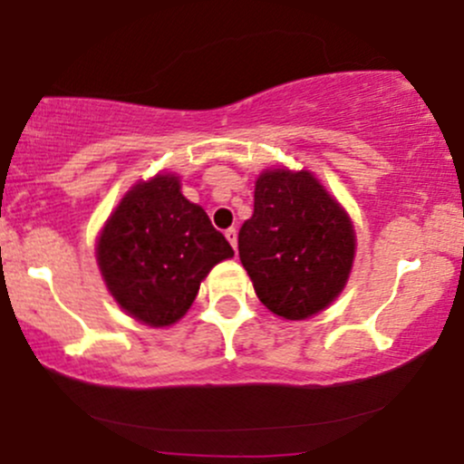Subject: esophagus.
Returning <instances> with one entry per match:
<instances>
[{"label":"esophagus","mask_w":464,"mask_h":464,"mask_svg":"<svg viewBox=\"0 0 464 464\" xmlns=\"http://www.w3.org/2000/svg\"><path fill=\"white\" fill-rule=\"evenodd\" d=\"M224 236H227L228 245H231L233 249H237V231H236V228H228V231L224 233Z\"/></svg>","instance_id":"esophagus-1"}]
</instances>
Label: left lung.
I'll use <instances>...</instances> for the list:
<instances>
[{
	"label": "left lung",
	"instance_id": "1",
	"mask_svg": "<svg viewBox=\"0 0 464 464\" xmlns=\"http://www.w3.org/2000/svg\"><path fill=\"white\" fill-rule=\"evenodd\" d=\"M354 249L353 219L314 172L285 166L260 172L237 251L266 310L305 321L330 307L348 283Z\"/></svg>",
	"mask_w": 464,
	"mask_h": 464
}]
</instances>
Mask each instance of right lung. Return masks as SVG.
<instances>
[{
    "label": "right lung",
    "instance_id": "add662e5",
    "mask_svg": "<svg viewBox=\"0 0 464 464\" xmlns=\"http://www.w3.org/2000/svg\"><path fill=\"white\" fill-rule=\"evenodd\" d=\"M233 258L175 172L141 179L121 198L96 240V262L121 310L150 327L177 323L218 262Z\"/></svg>",
    "mask_w": 464,
    "mask_h": 464
}]
</instances>
